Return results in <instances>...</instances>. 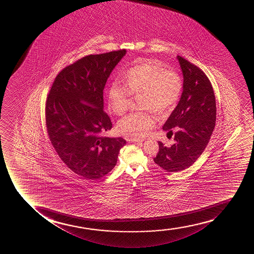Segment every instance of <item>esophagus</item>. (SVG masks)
I'll return each instance as SVG.
<instances>
[{
	"label": "esophagus",
	"mask_w": 254,
	"mask_h": 254,
	"mask_svg": "<svg viewBox=\"0 0 254 254\" xmlns=\"http://www.w3.org/2000/svg\"><path fill=\"white\" fill-rule=\"evenodd\" d=\"M144 139H129V141H131V142H135V143H141L142 142Z\"/></svg>",
	"instance_id": "esophagus-1"
}]
</instances>
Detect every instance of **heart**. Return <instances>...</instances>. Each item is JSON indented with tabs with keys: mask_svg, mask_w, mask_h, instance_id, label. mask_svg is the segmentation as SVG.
Masks as SVG:
<instances>
[{
	"mask_svg": "<svg viewBox=\"0 0 254 254\" xmlns=\"http://www.w3.org/2000/svg\"><path fill=\"white\" fill-rule=\"evenodd\" d=\"M127 85L115 80L108 90V103L119 115L130 108L132 94L141 96V106L156 113H165L177 103L182 89L181 76L174 70L164 69L154 60H139L126 73ZM155 122L153 115L137 112L126 115L118 123L120 132L133 139L146 135Z\"/></svg>",
	"mask_w": 254,
	"mask_h": 254,
	"instance_id": "obj_1",
	"label": "heart"
}]
</instances>
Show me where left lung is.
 <instances>
[{"label": "left lung", "mask_w": 254, "mask_h": 254, "mask_svg": "<svg viewBox=\"0 0 254 254\" xmlns=\"http://www.w3.org/2000/svg\"><path fill=\"white\" fill-rule=\"evenodd\" d=\"M183 74V92L176 108L162 128L174 133V143L167 147L159 141L153 161L167 172L177 173L191 166L204 152L216 122V101L212 84L199 67L177 56Z\"/></svg>", "instance_id": "8db88e82"}]
</instances>
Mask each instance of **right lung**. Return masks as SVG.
Listing matches in <instances>:
<instances>
[{
    "label": "right lung",
    "mask_w": 254,
    "mask_h": 254,
    "mask_svg": "<svg viewBox=\"0 0 254 254\" xmlns=\"http://www.w3.org/2000/svg\"><path fill=\"white\" fill-rule=\"evenodd\" d=\"M126 50L91 55L60 72L46 102L49 139L67 167L85 180H97L115 167L125 146L121 137L101 136L112 128L103 91Z\"/></svg>",
    "instance_id": "obj_1"
}]
</instances>
